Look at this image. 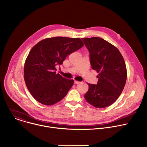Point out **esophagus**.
<instances>
[{
	"label": "esophagus",
	"mask_w": 147,
	"mask_h": 147,
	"mask_svg": "<svg viewBox=\"0 0 147 147\" xmlns=\"http://www.w3.org/2000/svg\"><path fill=\"white\" fill-rule=\"evenodd\" d=\"M80 83V82H79V81L74 80V83H75V84H78V83Z\"/></svg>",
	"instance_id": "obj_1"
}]
</instances>
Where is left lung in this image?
<instances>
[{
  "label": "left lung",
  "mask_w": 147,
  "mask_h": 147,
  "mask_svg": "<svg viewBox=\"0 0 147 147\" xmlns=\"http://www.w3.org/2000/svg\"><path fill=\"white\" fill-rule=\"evenodd\" d=\"M90 54L92 68L98 75L97 84L87 83L84 94L86 101L98 108L112 105L122 93L127 79V70L119 50L104 39L93 37L82 38Z\"/></svg>",
  "instance_id": "left-lung-1"
}]
</instances>
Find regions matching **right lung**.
<instances>
[{"label":"right lung","instance_id":"obj_1","mask_svg":"<svg viewBox=\"0 0 147 147\" xmlns=\"http://www.w3.org/2000/svg\"><path fill=\"white\" fill-rule=\"evenodd\" d=\"M80 38L54 37L40 41L25 62L24 80L29 92L39 102L51 105L61 101L74 84L73 79L56 74L67 56L83 46Z\"/></svg>","mask_w":147,"mask_h":147}]
</instances>
